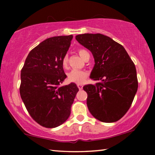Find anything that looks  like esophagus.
<instances>
[{
  "instance_id": "1",
  "label": "esophagus",
  "mask_w": 155,
  "mask_h": 155,
  "mask_svg": "<svg viewBox=\"0 0 155 155\" xmlns=\"http://www.w3.org/2000/svg\"><path fill=\"white\" fill-rule=\"evenodd\" d=\"M77 87L80 90H82V89H83V85H81V84H77Z\"/></svg>"
}]
</instances>
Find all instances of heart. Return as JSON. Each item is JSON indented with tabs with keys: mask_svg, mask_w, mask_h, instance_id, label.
<instances>
[{
	"mask_svg": "<svg viewBox=\"0 0 155 155\" xmlns=\"http://www.w3.org/2000/svg\"><path fill=\"white\" fill-rule=\"evenodd\" d=\"M78 54H79L80 57L83 60L87 55H88L89 53L87 51L84 49H79L78 50ZM62 65L64 68H66L68 67V55H65L62 59ZM87 77V73L83 71V70H73L70 71L68 74V80L70 82L75 83L78 84H81L83 83L86 78Z\"/></svg>",
	"mask_w": 155,
	"mask_h": 155,
	"instance_id": "b5f03b06",
	"label": "heart"
}]
</instances>
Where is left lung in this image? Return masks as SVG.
<instances>
[{"mask_svg": "<svg viewBox=\"0 0 155 155\" xmlns=\"http://www.w3.org/2000/svg\"><path fill=\"white\" fill-rule=\"evenodd\" d=\"M76 40L92 53L95 64L90 78L100 81L83 87L89 111L101 122L117 121L129 109L137 91L134 63L124 47L108 36L85 33Z\"/></svg>", "mask_w": 155, "mask_h": 155, "instance_id": "8db88e82", "label": "left lung"}]
</instances>
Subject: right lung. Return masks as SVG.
Wrapping results in <instances>:
<instances>
[{"label": "right lung", "instance_id": "1", "mask_svg": "<svg viewBox=\"0 0 155 155\" xmlns=\"http://www.w3.org/2000/svg\"><path fill=\"white\" fill-rule=\"evenodd\" d=\"M73 36L46 39L31 50L21 70L20 94L31 117L46 128L66 121L78 88L74 83L61 86L66 78L62 59Z\"/></svg>", "mask_w": 155, "mask_h": 155}]
</instances>
